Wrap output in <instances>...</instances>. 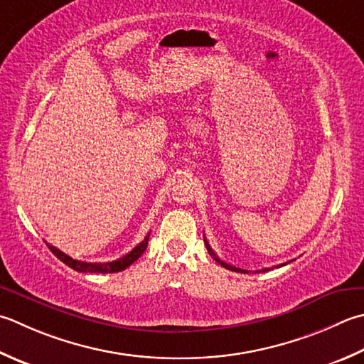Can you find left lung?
<instances>
[{
  "label": "left lung",
  "mask_w": 364,
  "mask_h": 364,
  "mask_svg": "<svg viewBox=\"0 0 364 364\" xmlns=\"http://www.w3.org/2000/svg\"><path fill=\"white\" fill-rule=\"evenodd\" d=\"M205 246H206V249H208V254L211 255V257L213 259H215L218 263H220V265H223L224 268H227V269H230V272H237V273H249V272H246V269H241V268H237V267H232V265H227V263L225 262H223V260H220L219 257H218V255L215 254V251H213V249H211V246L208 245V241H206V238H205ZM284 265H286V263H282V265H277V267H274V268H279V267H284ZM260 272H263V273H265V272H269V268H265V269H260Z\"/></svg>",
  "instance_id": "1"
}]
</instances>
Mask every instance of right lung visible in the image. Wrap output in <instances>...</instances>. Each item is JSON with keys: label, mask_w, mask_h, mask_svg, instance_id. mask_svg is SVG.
<instances>
[{"label": "right lung", "mask_w": 364, "mask_h": 364, "mask_svg": "<svg viewBox=\"0 0 364 364\" xmlns=\"http://www.w3.org/2000/svg\"><path fill=\"white\" fill-rule=\"evenodd\" d=\"M148 240H149V233L145 237V240L135 246L131 252H127L123 257H119L117 260H112V262H105V263H91V262H82V260H75L73 257H69L68 254L61 252L60 249H56L55 246L48 245V249L52 251L56 257H58L63 263H66L68 267H70L75 272H80V273H118V272H123L129 265L137 260L141 254L145 252V249L148 246Z\"/></svg>", "instance_id": "right-lung-1"}]
</instances>
